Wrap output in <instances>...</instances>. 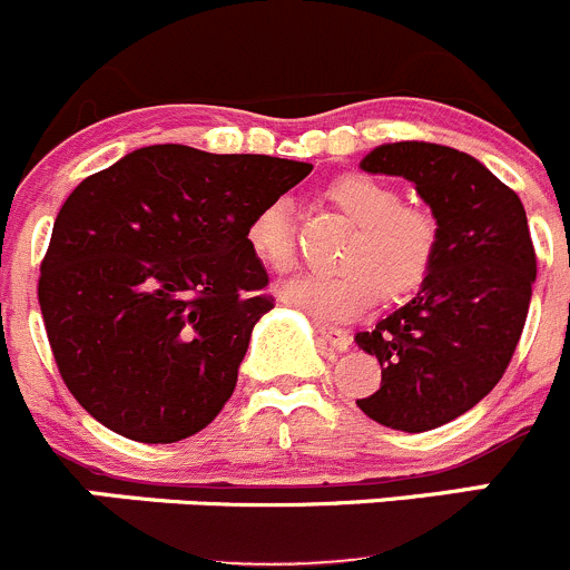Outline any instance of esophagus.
I'll list each match as a JSON object with an SVG mask.
<instances>
[{"mask_svg": "<svg viewBox=\"0 0 570 570\" xmlns=\"http://www.w3.org/2000/svg\"><path fill=\"white\" fill-rule=\"evenodd\" d=\"M315 332H318V337L324 343H330L332 348H337V352H346L348 348V332L341 330V326H332V324H324V321H315Z\"/></svg>", "mask_w": 570, "mask_h": 570, "instance_id": "1", "label": "esophagus"}]
</instances>
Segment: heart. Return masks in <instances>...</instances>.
<instances>
[{
	"mask_svg": "<svg viewBox=\"0 0 570 570\" xmlns=\"http://www.w3.org/2000/svg\"><path fill=\"white\" fill-rule=\"evenodd\" d=\"M326 196L357 224L337 261L343 272L304 274L279 287V296L315 318L346 321L368 309L376 293L385 302H402L421 291L441 249L435 218L402 205V194L393 185L368 174L335 179ZM246 244L272 272L285 274L296 266V235L285 199L268 202L249 218Z\"/></svg>",
	"mask_w": 570,
	"mask_h": 570,
	"instance_id": "b5f03b06",
	"label": "heart"
}]
</instances>
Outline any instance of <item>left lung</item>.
Segmentation results:
<instances>
[{
  "label": "left lung",
  "instance_id": "obj_1",
  "mask_svg": "<svg viewBox=\"0 0 570 570\" xmlns=\"http://www.w3.org/2000/svg\"><path fill=\"white\" fill-rule=\"evenodd\" d=\"M360 168L410 179L435 216L441 249L404 307L354 335L382 365L380 387L357 407L391 430H435L482 402L515 352L538 274L527 210L452 146L382 144Z\"/></svg>",
  "mask_w": 570,
  "mask_h": 570
}]
</instances>
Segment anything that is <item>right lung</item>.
<instances>
[{
  "label": "right lung",
  "mask_w": 570,
  "mask_h": 570,
  "mask_svg": "<svg viewBox=\"0 0 570 570\" xmlns=\"http://www.w3.org/2000/svg\"><path fill=\"white\" fill-rule=\"evenodd\" d=\"M309 171L157 144L71 190L38 302L60 376L99 424L177 443L222 413L252 330L274 307L246 224Z\"/></svg>",
  "instance_id": "add662e5"
}]
</instances>
